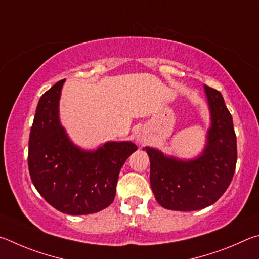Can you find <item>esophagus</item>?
I'll list each match as a JSON object with an SVG mask.
<instances>
[{
    "label": "esophagus",
    "instance_id": "34e87169",
    "mask_svg": "<svg viewBox=\"0 0 259 259\" xmlns=\"http://www.w3.org/2000/svg\"><path fill=\"white\" fill-rule=\"evenodd\" d=\"M139 140H140V139H139Z\"/></svg>",
    "mask_w": 259,
    "mask_h": 259
}]
</instances>
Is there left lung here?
Returning <instances> with one entry per match:
<instances>
[{
  "label": "left lung",
  "mask_w": 259,
  "mask_h": 259,
  "mask_svg": "<svg viewBox=\"0 0 259 259\" xmlns=\"http://www.w3.org/2000/svg\"><path fill=\"white\" fill-rule=\"evenodd\" d=\"M210 127L205 149L194 159L181 160L158 149L144 148L150 158V184L156 200L170 210L193 211L215 203L233 179L237 137L232 116L220 91L205 85Z\"/></svg>",
  "instance_id": "1"
}]
</instances>
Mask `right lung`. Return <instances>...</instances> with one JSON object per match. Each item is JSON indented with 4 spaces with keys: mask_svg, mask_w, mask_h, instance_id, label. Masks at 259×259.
I'll list each match as a JSON object with an SVG mask.
<instances>
[{
    "mask_svg": "<svg viewBox=\"0 0 259 259\" xmlns=\"http://www.w3.org/2000/svg\"><path fill=\"white\" fill-rule=\"evenodd\" d=\"M59 80L40 97L29 135L28 168L34 187L50 205L68 215H88L111 205L120 168L138 147L106 142L97 150L75 146L59 119Z\"/></svg>",
    "mask_w": 259,
    "mask_h": 259,
    "instance_id": "obj_1",
    "label": "right lung"
}]
</instances>
